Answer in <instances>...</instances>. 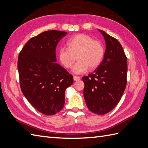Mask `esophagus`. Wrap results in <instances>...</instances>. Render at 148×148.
<instances>
[{
  "instance_id": "34e87169",
  "label": "esophagus",
  "mask_w": 148,
  "mask_h": 148,
  "mask_svg": "<svg viewBox=\"0 0 148 148\" xmlns=\"http://www.w3.org/2000/svg\"><path fill=\"white\" fill-rule=\"evenodd\" d=\"M73 78H74V81H79V80H80V77H79V76H74Z\"/></svg>"
}]
</instances>
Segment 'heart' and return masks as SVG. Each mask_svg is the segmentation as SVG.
Returning <instances> with one entry per match:
<instances>
[{"mask_svg": "<svg viewBox=\"0 0 148 148\" xmlns=\"http://www.w3.org/2000/svg\"><path fill=\"white\" fill-rule=\"evenodd\" d=\"M66 49L58 51V59L65 69L72 68L76 61L73 72L76 74L85 72L88 68L93 70L101 64L105 54L102 44L94 40L92 37L79 34L72 37L65 44Z\"/></svg>", "mask_w": 148, "mask_h": 148, "instance_id": "obj_1", "label": "heart"}]
</instances>
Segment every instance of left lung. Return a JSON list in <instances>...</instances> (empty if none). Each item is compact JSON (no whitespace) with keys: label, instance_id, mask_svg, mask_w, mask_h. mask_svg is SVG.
Returning <instances> with one entry per match:
<instances>
[{"label":"left lung","instance_id":"1","mask_svg":"<svg viewBox=\"0 0 148 148\" xmlns=\"http://www.w3.org/2000/svg\"><path fill=\"white\" fill-rule=\"evenodd\" d=\"M106 49L96 70L82 79L83 95L88 108L97 114L108 113L117 106L127 86V58L118 40L104 31Z\"/></svg>","mask_w":148,"mask_h":148}]
</instances>
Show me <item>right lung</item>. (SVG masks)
I'll use <instances>...</instances> for the list:
<instances>
[{"instance_id":"1","label":"right lung","mask_w":148,"mask_h":148,"mask_svg":"<svg viewBox=\"0 0 148 148\" xmlns=\"http://www.w3.org/2000/svg\"><path fill=\"white\" fill-rule=\"evenodd\" d=\"M67 32L48 30L31 38L19 53L18 69L22 93L37 111L55 114L65 103V91L73 77L58 64L56 47Z\"/></svg>"}]
</instances>
